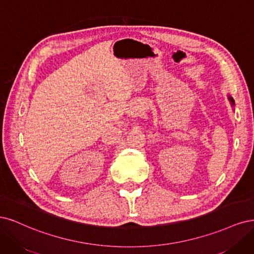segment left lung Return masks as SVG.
Here are the masks:
<instances>
[{
	"label": "left lung",
	"mask_w": 254,
	"mask_h": 254,
	"mask_svg": "<svg viewBox=\"0 0 254 254\" xmlns=\"http://www.w3.org/2000/svg\"><path fill=\"white\" fill-rule=\"evenodd\" d=\"M229 100H230V101H231V103H232V104H234V101H233V99H232V98H231V97H229Z\"/></svg>",
	"instance_id": "8db88e82"
}]
</instances>
